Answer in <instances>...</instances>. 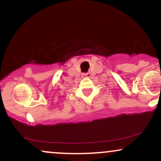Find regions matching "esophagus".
<instances>
[{"mask_svg":"<svg viewBox=\"0 0 161 161\" xmlns=\"http://www.w3.org/2000/svg\"><path fill=\"white\" fill-rule=\"evenodd\" d=\"M90 76H91V74L89 73V72L83 74V77H90Z\"/></svg>","mask_w":161,"mask_h":161,"instance_id":"obj_1","label":"esophagus"}]
</instances>
